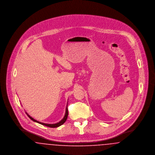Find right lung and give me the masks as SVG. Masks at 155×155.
<instances>
[{
    "mask_svg": "<svg viewBox=\"0 0 155 155\" xmlns=\"http://www.w3.org/2000/svg\"><path fill=\"white\" fill-rule=\"evenodd\" d=\"M67 104H68V103H67ZM25 113H26V114H27V116L29 117V118H30L31 120H32L33 121L38 123L40 124H42V125H45V126H47V127H51V128L58 127L59 126L65 123V121H66L67 118V117H68V109H67V106L66 108V113H65V114H64V117L63 118L62 120H61L59 122L57 123H55V124H47V123H44L39 122V121L36 120L35 119L32 118L31 116H30V115H29L26 111H25Z\"/></svg>",
    "mask_w": 155,
    "mask_h": 155,
    "instance_id": "add662e5",
    "label": "right lung"
}]
</instances>
